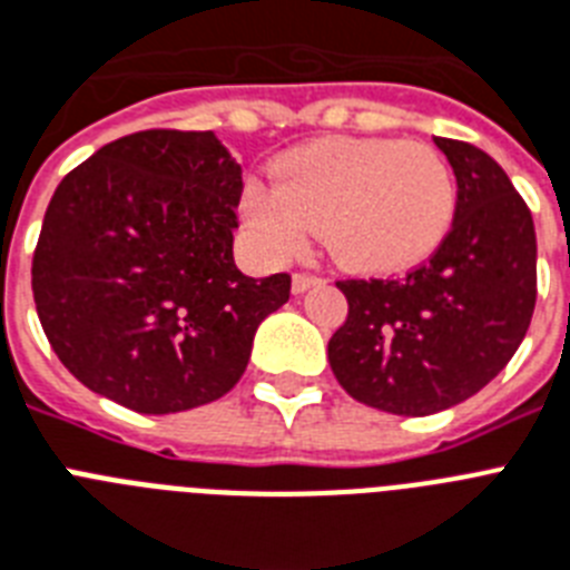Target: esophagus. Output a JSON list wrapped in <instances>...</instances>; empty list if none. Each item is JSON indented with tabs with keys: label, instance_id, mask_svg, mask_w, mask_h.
Wrapping results in <instances>:
<instances>
[{
	"label": "esophagus",
	"instance_id": "34e87169",
	"mask_svg": "<svg viewBox=\"0 0 570 570\" xmlns=\"http://www.w3.org/2000/svg\"><path fill=\"white\" fill-rule=\"evenodd\" d=\"M317 276L312 274H294V279H291V288H294V294H305L308 288H314L317 285Z\"/></svg>",
	"mask_w": 570,
	"mask_h": 570
}]
</instances>
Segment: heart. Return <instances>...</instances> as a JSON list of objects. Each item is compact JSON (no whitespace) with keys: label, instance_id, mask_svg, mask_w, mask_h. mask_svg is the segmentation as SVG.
I'll return each mask as SVG.
<instances>
[{"label":"heart","instance_id":"1","mask_svg":"<svg viewBox=\"0 0 570 570\" xmlns=\"http://www.w3.org/2000/svg\"><path fill=\"white\" fill-rule=\"evenodd\" d=\"M458 183L431 145L396 139H323L291 150L276 186L250 183L244 224L267 258L285 262L323 229L328 253L350 271L393 274L420 265L445 242Z\"/></svg>","mask_w":570,"mask_h":570}]
</instances>
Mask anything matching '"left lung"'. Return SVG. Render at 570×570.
I'll return each mask as SVG.
<instances>
[{
  "mask_svg": "<svg viewBox=\"0 0 570 570\" xmlns=\"http://www.w3.org/2000/svg\"><path fill=\"white\" fill-rule=\"evenodd\" d=\"M458 177L445 242L402 279H341L350 314L328 364L352 399L428 416L487 387L515 355L535 308V229L495 159L434 136Z\"/></svg>",
  "mask_w": 570,
  "mask_h": 570,
  "instance_id": "obj_1",
  "label": "left lung"
}]
</instances>
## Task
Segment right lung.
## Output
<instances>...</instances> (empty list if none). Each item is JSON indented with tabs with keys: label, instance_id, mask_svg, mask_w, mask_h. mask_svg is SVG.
Wrapping results in <instances>:
<instances>
[{
	"label": "right lung",
	"instance_id": "obj_1",
	"mask_svg": "<svg viewBox=\"0 0 570 570\" xmlns=\"http://www.w3.org/2000/svg\"><path fill=\"white\" fill-rule=\"evenodd\" d=\"M242 166L212 130H139L98 148L51 195L31 262L60 364L136 413L209 404L247 370L291 276L233 262Z\"/></svg>",
	"mask_w": 570,
	"mask_h": 570
}]
</instances>
